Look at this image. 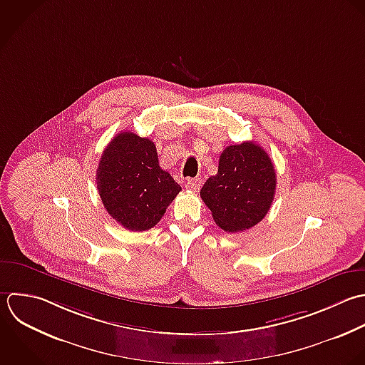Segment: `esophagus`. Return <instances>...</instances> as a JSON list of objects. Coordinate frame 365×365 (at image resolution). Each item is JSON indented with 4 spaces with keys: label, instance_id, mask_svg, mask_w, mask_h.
Segmentation results:
<instances>
[{
    "label": "esophagus",
    "instance_id": "1",
    "mask_svg": "<svg viewBox=\"0 0 365 365\" xmlns=\"http://www.w3.org/2000/svg\"><path fill=\"white\" fill-rule=\"evenodd\" d=\"M185 186H186V189H189L192 192H197L202 186V182H200V179H187Z\"/></svg>",
    "mask_w": 365,
    "mask_h": 365
}]
</instances>
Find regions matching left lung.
Segmentation results:
<instances>
[{
    "instance_id": "left-lung-1",
    "label": "left lung",
    "mask_w": 365,
    "mask_h": 365,
    "mask_svg": "<svg viewBox=\"0 0 365 365\" xmlns=\"http://www.w3.org/2000/svg\"><path fill=\"white\" fill-rule=\"evenodd\" d=\"M276 170L267 152L255 142L227 146L200 197L216 225L229 233L256 226L267 215L276 192Z\"/></svg>"
}]
</instances>
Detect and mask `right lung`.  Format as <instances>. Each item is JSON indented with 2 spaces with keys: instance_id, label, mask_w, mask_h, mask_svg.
Returning a JSON list of instances; mask_svg holds the SVG:
<instances>
[{
  "instance_id": "1",
  "label": "right lung",
  "mask_w": 365,
  "mask_h": 365,
  "mask_svg": "<svg viewBox=\"0 0 365 365\" xmlns=\"http://www.w3.org/2000/svg\"><path fill=\"white\" fill-rule=\"evenodd\" d=\"M101 200L119 225L143 232L159 223L182 187L159 166L152 140L118 133L105 148L96 169Z\"/></svg>"
}]
</instances>
